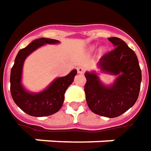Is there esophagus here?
<instances>
[{"mask_svg":"<svg viewBox=\"0 0 151 151\" xmlns=\"http://www.w3.org/2000/svg\"><path fill=\"white\" fill-rule=\"evenodd\" d=\"M77 70H78V73H84V72H85V68H83V67H78V68H77Z\"/></svg>","mask_w":151,"mask_h":151,"instance_id":"1","label":"esophagus"}]
</instances>
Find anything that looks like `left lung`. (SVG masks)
<instances>
[{"instance_id":"8db88e82","label":"left lung","mask_w":151,"mask_h":151,"mask_svg":"<svg viewBox=\"0 0 151 151\" xmlns=\"http://www.w3.org/2000/svg\"><path fill=\"white\" fill-rule=\"evenodd\" d=\"M109 40L115 47L102 57L99 68L119 77L114 85L105 87L94 73H86L84 92L92 112L114 118L127 111L137 101L142 76L134 52L119 37Z\"/></svg>"}]
</instances>
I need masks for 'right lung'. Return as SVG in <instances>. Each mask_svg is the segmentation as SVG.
I'll return each instance as SVG.
<instances>
[{
	"label": "right lung",
	"instance_id": "add662e5",
	"mask_svg": "<svg viewBox=\"0 0 151 151\" xmlns=\"http://www.w3.org/2000/svg\"><path fill=\"white\" fill-rule=\"evenodd\" d=\"M58 40L39 38L34 40L25 48L21 49L16 57L11 70V93L16 104L26 114L35 117L52 115L59 110L63 104L64 93L68 86L73 82L77 70H73L65 77L58 78L43 92L29 93L21 84L22 70L25 58L34 50L45 43H57Z\"/></svg>",
	"mask_w": 151,
	"mask_h": 151
}]
</instances>
